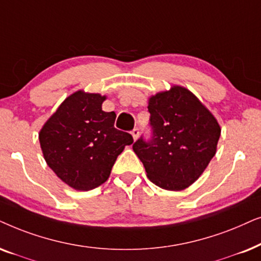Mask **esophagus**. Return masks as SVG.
Returning <instances> with one entry per match:
<instances>
[{
  "mask_svg": "<svg viewBox=\"0 0 261 261\" xmlns=\"http://www.w3.org/2000/svg\"><path fill=\"white\" fill-rule=\"evenodd\" d=\"M131 135H133V137H134V140L136 141L137 138H138V136H140V130H138V128L136 127V128H134L133 131H131Z\"/></svg>",
  "mask_w": 261,
  "mask_h": 261,
  "instance_id": "esophagus-1",
  "label": "esophagus"
}]
</instances>
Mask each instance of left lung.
<instances>
[{"instance_id": "1", "label": "left lung", "mask_w": 261, "mask_h": 261, "mask_svg": "<svg viewBox=\"0 0 261 261\" xmlns=\"http://www.w3.org/2000/svg\"><path fill=\"white\" fill-rule=\"evenodd\" d=\"M151 138L133 148L152 184L181 191L203 174L216 154L221 127L199 99L181 86L149 98Z\"/></svg>"}]
</instances>
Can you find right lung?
Masks as SVG:
<instances>
[{
  "instance_id": "obj_1",
  "label": "right lung",
  "mask_w": 261,
  "mask_h": 261,
  "mask_svg": "<svg viewBox=\"0 0 261 261\" xmlns=\"http://www.w3.org/2000/svg\"><path fill=\"white\" fill-rule=\"evenodd\" d=\"M105 99L77 90L61 103L39 133L47 166L77 191L105 182L118 155L134 143L130 134L114 127L116 113L102 111Z\"/></svg>"
}]
</instances>
